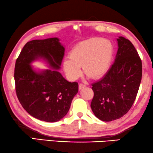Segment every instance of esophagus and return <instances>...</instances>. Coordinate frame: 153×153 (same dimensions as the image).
I'll use <instances>...</instances> for the list:
<instances>
[{
	"label": "esophagus",
	"instance_id": "esophagus-1",
	"mask_svg": "<svg viewBox=\"0 0 153 153\" xmlns=\"http://www.w3.org/2000/svg\"><path fill=\"white\" fill-rule=\"evenodd\" d=\"M86 87L85 85H83V84H79V90H82V89H84Z\"/></svg>",
	"mask_w": 153,
	"mask_h": 153
}]
</instances>
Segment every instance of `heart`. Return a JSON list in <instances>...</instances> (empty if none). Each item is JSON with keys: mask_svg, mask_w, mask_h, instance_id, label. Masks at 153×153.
Here are the masks:
<instances>
[{"mask_svg": "<svg viewBox=\"0 0 153 153\" xmlns=\"http://www.w3.org/2000/svg\"><path fill=\"white\" fill-rule=\"evenodd\" d=\"M114 47L108 39L93 37L75 45L69 58L64 60L63 66L66 76L72 80L81 76V66L85 75L98 79L106 74L110 66Z\"/></svg>", "mask_w": 153, "mask_h": 153, "instance_id": "obj_1", "label": "heart"}]
</instances>
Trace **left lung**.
I'll list each match as a JSON object with an SVG mask.
<instances>
[{
	"mask_svg": "<svg viewBox=\"0 0 153 153\" xmlns=\"http://www.w3.org/2000/svg\"><path fill=\"white\" fill-rule=\"evenodd\" d=\"M114 62L100 80L92 84L94 96L91 107L102 121H112L128 113L138 93L142 63L134 46L123 36L117 39Z\"/></svg>",
	"mask_w": 153,
	"mask_h": 153,
	"instance_id": "8db88e82",
	"label": "left lung"
}]
</instances>
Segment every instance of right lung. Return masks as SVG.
Instances as JSON below:
<instances>
[{
  "mask_svg": "<svg viewBox=\"0 0 153 153\" xmlns=\"http://www.w3.org/2000/svg\"><path fill=\"white\" fill-rule=\"evenodd\" d=\"M64 46L57 37L28 42L17 58L14 68L16 92L19 102L29 114L46 122H57L65 117L78 83L66 80L59 70ZM44 62L49 67L39 70L31 64Z\"/></svg>",
  "mask_w": 153,
  "mask_h": 153,
  "instance_id": "right-lung-1",
  "label": "right lung"
}]
</instances>
